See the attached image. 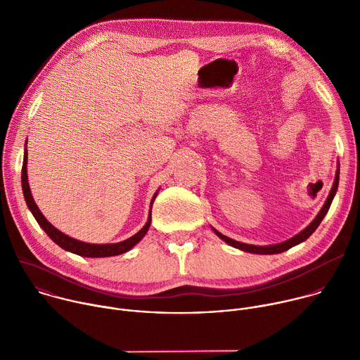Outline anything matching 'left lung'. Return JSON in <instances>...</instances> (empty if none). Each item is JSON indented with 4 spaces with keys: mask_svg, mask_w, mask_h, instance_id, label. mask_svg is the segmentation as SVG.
Listing matches in <instances>:
<instances>
[{
    "mask_svg": "<svg viewBox=\"0 0 360 360\" xmlns=\"http://www.w3.org/2000/svg\"><path fill=\"white\" fill-rule=\"evenodd\" d=\"M338 185H339V169H338V172H336V176H335V182H333V186H332V189H330V192H329V196H328V199H326V202H325V205L322 207V210H321V212L316 215V218L309 224V226H306L302 232H299L297 235H295L293 238H290V239H288V240H285V242H281V243H275V245H268V246H256V245H248V243H243V242H238V240H235V239H231V238H228V236H225V235H222L221 232H218L217 229H214V232L222 239V240H225L226 243H229L231 246H233V248H238V249H240V250H245V252H250V253H259V255H274V253H281V252H285V250H288V249H290L292 246H295V245H297V243H300V242H303V240H306L307 238H309L315 231H316V228L321 225V222H322V219L325 218V215H326V212L329 211V208H330V203H332V200H333V196H335V193H336V191H338Z\"/></svg>",
    "mask_w": 360,
    "mask_h": 360,
    "instance_id": "obj_1",
    "label": "left lung"
}]
</instances>
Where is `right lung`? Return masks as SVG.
<instances>
[{
	"mask_svg": "<svg viewBox=\"0 0 360 360\" xmlns=\"http://www.w3.org/2000/svg\"><path fill=\"white\" fill-rule=\"evenodd\" d=\"M27 158H28V153H27V148L24 150V161H22V169H21V184H22V192H24V198H25V202L28 205V208L31 211V214L34 215V218L37 219L38 225L45 231V233L53 239L58 246H61L63 249L68 250V252H72L75 255H79V256H85V258H107V256H115V255H121V253H125L128 252L129 249H132L143 236L145 233L148 232L149 229V225H150V211H149V217H148V221L145 224V226L136 232L134 236L122 240V242H118V243H86V242H81V240H77L65 233H63L61 231H58L57 228H54L53 225H51L45 217L41 214V211L38 210L37 203L31 195V189H30V185H28V175H27ZM158 195V191L155 192V195L152 196V200H150V208H152V203L153 200H155Z\"/></svg>",
	"mask_w": 360,
	"mask_h": 360,
	"instance_id": "obj_1",
	"label": "right lung"
}]
</instances>
